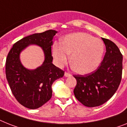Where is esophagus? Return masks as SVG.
<instances>
[{
  "label": "esophagus",
  "mask_w": 127,
  "mask_h": 127,
  "mask_svg": "<svg viewBox=\"0 0 127 127\" xmlns=\"http://www.w3.org/2000/svg\"><path fill=\"white\" fill-rule=\"evenodd\" d=\"M64 76H65V77H69V76H71V74L69 73H67V72H65V73H64Z\"/></svg>",
  "instance_id": "esophagus-1"
}]
</instances>
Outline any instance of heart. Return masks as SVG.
Masks as SVG:
<instances>
[{
    "mask_svg": "<svg viewBox=\"0 0 127 127\" xmlns=\"http://www.w3.org/2000/svg\"><path fill=\"white\" fill-rule=\"evenodd\" d=\"M52 55L58 65L67 64L71 55V65L76 73L84 75L94 71L99 65L104 53V44L99 39L84 32L66 35L61 45L54 43Z\"/></svg>",
    "mask_w": 127,
    "mask_h": 127,
    "instance_id": "1",
    "label": "heart"
}]
</instances>
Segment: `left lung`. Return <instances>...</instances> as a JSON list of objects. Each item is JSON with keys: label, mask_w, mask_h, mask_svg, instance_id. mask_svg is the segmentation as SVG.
Instances as JSON below:
<instances>
[{"label": "left lung", "mask_w": 127, "mask_h": 127, "mask_svg": "<svg viewBox=\"0 0 127 127\" xmlns=\"http://www.w3.org/2000/svg\"><path fill=\"white\" fill-rule=\"evenodd\" d=\"M106 53L96 71L85 75H74L76 85L74 94L77 100L87 107L99 106L112 97L121 80L123 56L112 41L102 38Z\"/></svg>", "instance_id": "obj_1"}]
</instances>
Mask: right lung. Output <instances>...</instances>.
Segmentation results:
<instances>
[{
    "mask_svg": "<svg viewBox=\"0 0 127 127\" xmlns=\"http://www.w3.org/2000/svg\"><path fill=\"white\" fill-rule=\"evenodd\" d=\"M57 33L49 30L23 37L13 45L8 54L6 79L15 99L27 108H38L50 100L52 84L64 75V71L52 64L51 46ZM30 45L41 47L44 53L42 64L33 70L25 68L20 58V53Z\"/></svg>",
    "mask_w": 127,
    "mask_h": 127,
    "instance_id": "add662e5",
    "label": "right lung"
}]
</instances>
